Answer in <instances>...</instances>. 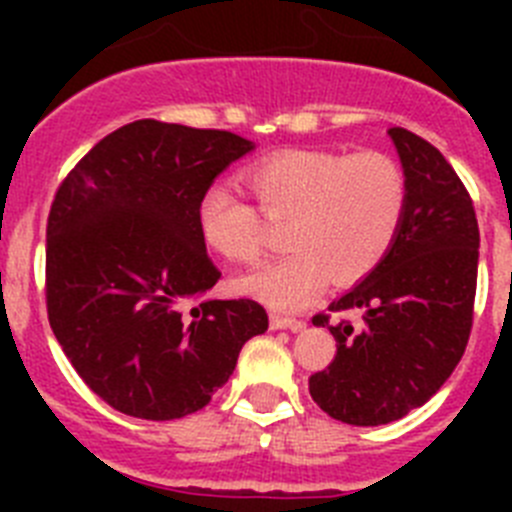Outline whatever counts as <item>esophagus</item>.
Segmentation results:
<instances>
[{"mask_svg":"<svg viewBox=\"0 0 512 512\" xmlns=\"http://www.w3.org/2000/svg\"><path fill=\"white\" fill-rule=\"evenodd\" d=\"M269 320H271V328L274 330H302L305 328V320L287 318V315H282V312H271Z\"/></svg>","mask_w":512,"mask_h":512,"instance_id":"esophagus-1","label":"esophagus"}]
</instances>
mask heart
Returning <instances> with one entry per match:
<instances>
[{"instance_id": "obj_1", "label": "heart", "mask_w": 512, "mask_h": 512, "mask_svg": "<svg viewBox=\"0 0 512 512\" xmlns=\"http://www.w3.org/2000/svg\"><path fill=\"white\" fill-rule=\"evenodd\" d=\"M261 215L284 223L292 251L241 279L251 295L277 307H300L323 279L354 284L377 269L400 233L408 179L395 158L379 151H282L243 171ZM225 184L202 194V241L223 259L256 264L269 248L264 220Z\"/></svg>"}]
</instances>
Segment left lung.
<instances>
[{
    "label": "left lung",
    "mask_w": 512,
    "mask_h": 512,
    "mask_svg": "<svg viewBox=\"0 0 512 512\" xmlns=\"http://www.w3.org/2000/svg\"><path fill=\"white\" fill-rule=\"evenodd\" d=\"M408 179L400 233L377 269L330 312L359 310L361 323L328 325L336 356L310 377V395L330 418L384 425L431 400L464 356L474 318L479 228L472 197L428 140L387 130Z\"/></svg>",
    "instance_id": "left-lung-1"
}]
</instances>
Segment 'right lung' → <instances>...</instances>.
I'll return each instance as SVG.
<instances>
[{"label": "right lung", "instance_id": "obj_1", "mask_svg": "<svg viewBox=\"0 0 512 512\" xmlns=\"http://www.w3.org/2000/svg\"><path fill=\"white\" fill-rule=\"evenodd\" d=\"M253 151L228 130L135 120L69 171L48 215L45 305L89 390L143 420L197 413L269 328L253 300H205L220 271L197 207ZM190 305L187 313L183 307Z\"/></svg>", "mask_w": 512, "mask_h": 512}]
</instances>
